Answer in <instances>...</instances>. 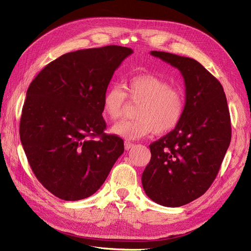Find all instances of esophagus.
Wrapping results in <instances>:
<instances>
[{
	"mask_svg": "<svg viewBox=\"0 0 251 251\" xmlns=\"http://www.w3.org/2000/svg\"><path fill=\"white\" fill-rule=\"evenodd\" d=\"M124 145H125V149L126 150H129L133 147V143L130 142V141H125L124 142Z\"/></svg>",
	"mask_w": 251,
	"mask_h": 251,
	"instance_id": "esophagus-1",
	"label": "esophagus"
}]
</instances>
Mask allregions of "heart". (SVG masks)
<instances>
[{
  "label": "heart",
  "instance_id": "heart-1",
  "mask_svg": "<svg viewBox=\"0 0 251 251\" xmlns=\"http://www.w3.org/2000/svg\"><path fill=\"white\" fill-rule=\"evenodd\" d=\"M126 91L119 85L106 89L102 100L104 116L111 121L123 114L127 96L139 103L132 121H121L111 128V132L128 140H139L154 131L165 133L180 123L185 111V97L180 89L171 87L162 77L150 74L132 76Z\"/></svg>",
  "mask_w": 251,
  "mask_h": 251
}]
</instances>
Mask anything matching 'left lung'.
<instances>
[{
    "mask_svg": "<svg viewBox=\"0 0 251 251\" xmlns=\"http://www.w3.org/2000/svg\"><path fill=\"white\" fill-rule=\"evenodd\" d=\"M156 58L181 71L185 111L175 129L149 145L142 185L153 202L180 207L201 197L216 178L231 140L223 86L198 61L164 51Z\"/></svg>",
    "mask_w": 251,
    "mask_h": 251,
    "instance_id": "1",
    "label": "left lung"
}]
</instances>
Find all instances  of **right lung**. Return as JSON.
<instances>
[{
  "label": "right lung",
  "instance_id": "1",
  "mask_svg": "<svg viewBox=\"0 0 251 251\" xmlns=\"http://www.w3.org/2000/svg\"><path fill=\"white\" fill-rule=\"evenodd\" d=\"M132 52L116 45L68 52L28 87L21 142L34 176L55 197L77 201L94 195L124 152L123 140L104 133L102 100L114 71Z\"/></svg>",
  "mask_w": 251,
  "mask_h": 251
}]
</instances>
